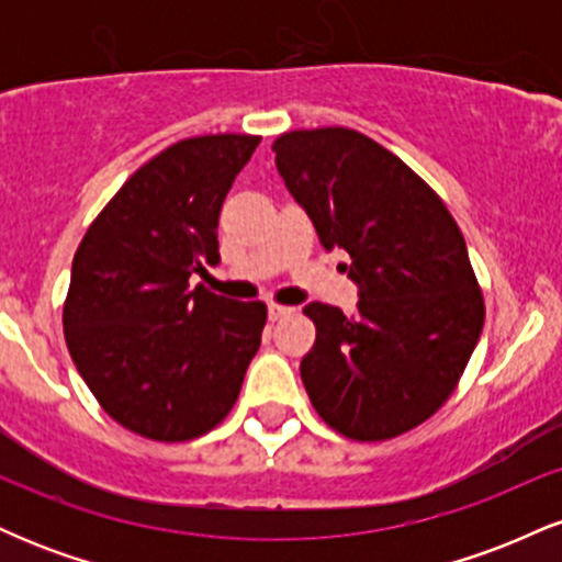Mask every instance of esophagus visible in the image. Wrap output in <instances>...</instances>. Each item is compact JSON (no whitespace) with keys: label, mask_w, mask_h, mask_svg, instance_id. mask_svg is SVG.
Returning <instances> with one entry per match:
<instances>
[{"label":"esophagus","mask_w":562,"mask_h":562,"mask_svg":"<svg viewBox=\"0 0 562 562\" xmlns=\"http://www.w3.org/2000/svg\"><path fill=\"white\" fill-rule=\"evenodd\" d=\"M293 312V308L290 306H282V303H269L267 306V314H269V319H282V317H288V314Z\"/></svg>","instance_id":"34e87169"}]
</instances>
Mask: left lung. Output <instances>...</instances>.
I'll return each instance as SVG.
<instances>
[{"instance_id": "obj_1", "label": "left lung", "mask_w": 562, "mask_h": 562, "mask_svg": "<svg viewBox=\"0 0 562 562\" xmlns=\"http://www.w3.org/2000/svg\"><path fill=\"white\" fill-rule=\"evenodd\" d=\"M274 164L327 250L351 256L357 312L312 301L317 340L301 380L330 428L383 441L428 420L481 338L483 299L441 198L353 128L288 132Z\"/></svg>"}]
</instances>
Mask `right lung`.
Listing matches in <instances>:
<instances>
[{
  "label": "right lung",
  "mask_w": 562,
  "mask_h": 562,
  "mask_svg": "<svg viewBox=\"0 0 562 562\" xmlns=\"http://www.w3.org/2000/svg\"><path fill=\"white\" fill-rule=\"evenodd\" d=\"M261 137L182 139L126 179L74 256L63 308L102 409L153 441L209 434L237 402L267 306L190 288L216 267L218 214Z\"/></svg>",
  "instance_id": "obj_1"
}]
</instances>
